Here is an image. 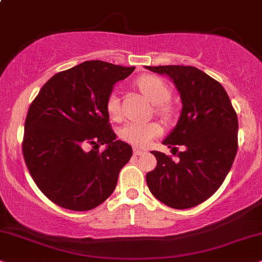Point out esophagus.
Returning <instances> with one entry per match:
<instances>
[{
	"mask_svg": "<svg viewBox=\"0 0 262 262\" xmlns=\"http://www.w3.org/2000/svg\"><path fill=\"white\" fill-rule=\"evenodd\" d=\"M144 154H146V151H145V150H141V148H134V155L135 156H141Z\"/></svg>",
	"mask_w": 262,
	"mask_h": 262,
	"instance_id": "obj_1",
	"label": "esophagus"
}]
</instances>
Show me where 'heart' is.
<instances>
[{"instance_id": "b5f03b06", "label": "heart", "mask_w": 262, "mask_h": 262, "mask_svg": "<svg viewBox=\"0 0 262 262\" xmlns=\"http://www.w3.org/2000/svg\"><path fill=\"white\" fill-rule=\"evenodd\" d=\"M138 87L142 94L152 104L157 105V112L162 116H169L170 107L165 104L170 97L168 85L160 77L156 76H144L139 78ZM106 111L112 121H120L122 118L121 102L117 93L112 92L106 100ZM162 133V127L158 123H127L121 129V138L125 142L135 147H146L148 144Z\"/></svg>"}]
</instances>
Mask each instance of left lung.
Wrapping results in <instances>:
<instances>
[{"label":"left lung","instance_id":"1","mask_svg":"<svg viewBox=\"0 0 262 262\" xmlns=\"http://www.w3.org/2000/svg\"><path fill=\"white\" fill-rule=\"evenodd\" d=\"M168 76L180 94L178 123L162 144L177 150L174 162L152 151L157 167L146 174L151 193L174 209H187L208 200L230 171L237 154L238 120L226 91L219 82L193 66H147Z\"/></svg>","mask_w":262,"mask_h":262}]
</instances>
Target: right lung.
Here are the masks:
<instances>
[{
  "instance_id": "1",
  "label": "right lung",
  "mask_w": 262,
  "mask_h": 262,
  "mask_svg": "<svg viewBox=\"0 0 262 262\" xmlns=\"http://www.w3.org/2000/svg\"><path fill=\"white\" fill-rule=\"evenodd\" d=\"M134 69L84 61L53 76L30 105L23 140L25 163L39 190L59 207L91 210L114 192L133 150L116 140L106 100ZM100 144L107 146L102 152Z\"/></svg>"
}]
</instances>
